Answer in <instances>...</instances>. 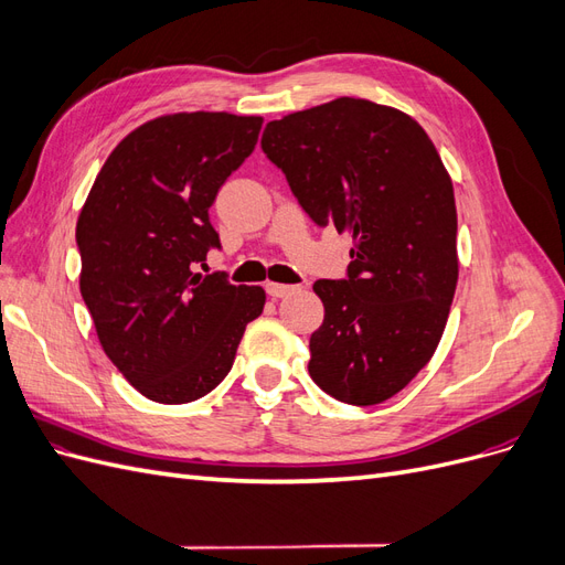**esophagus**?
I'll list each match as a JSON object with an SVG mask.
<instances>
[{
	"label": "esophagus",
	"mask_w": 565,
	"mask_h": 565,
	"mask_svg": "<svg viewBox=\"0 0 565 565\" xmlns=\"http://www.w3.org/2000/svg\"><path fill=\"white\" fill-rule=\"evenodd\" d=\"M297 289V285H280V282H268L266 285V292H268V297H273V299H282V297H287V295H292Z\"/></svg>",
	"instance_id": "esophagus-1"
}]
</instances>
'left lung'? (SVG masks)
<instances>
[{
    "instance_id": "left-lung-1",
    "label": "left lung",
    "mask_w": 565,
    "mask_h": 565,
    "mask_svg": "<svg viewBox=\"0 0 565 565\" xmlns=\"http://www.w3.org/2000/svg\"><path fill=\"white\" fill-rule=\"evenodd\" d=\"M262 148L316 226L353 237L347 278L313 285L311 380L341 403H384L431 361L455 297L457 210L438 150L409 115L349 96L273 119Z\"/></svg>"
}]
</instances>
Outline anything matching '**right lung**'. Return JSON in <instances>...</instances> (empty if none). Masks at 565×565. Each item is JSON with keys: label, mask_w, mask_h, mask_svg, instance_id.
<instances>
[{"label": "right lung", "mask_w": 565, "mask_h": 565, "mask_svg": "<svg viewBox=\"0 0 565 565\" xmlns=\"http://www.w3.org/2000/svg\"><path fill=\"white\" fill-rule=\"evenodd\" d=\"M262 117L179 113L110 152L77 218L79 289L106 355L146 398L207 396L233 367L262 287L198 273L221 249L210 207L256 146Z\"/></svg>", "instance_id": "obj_1"}]
</instances>
